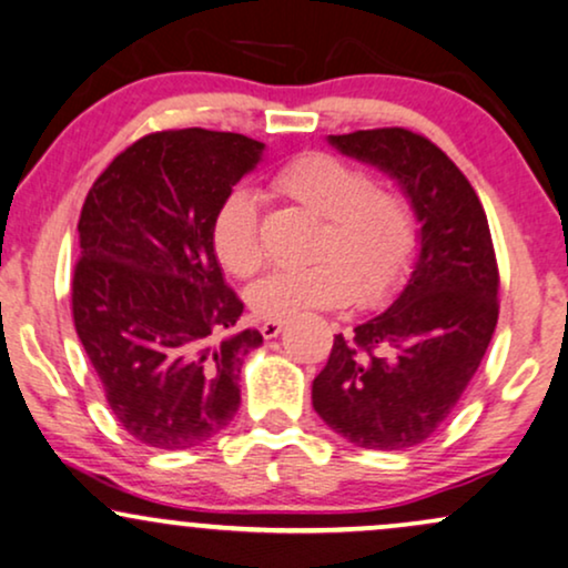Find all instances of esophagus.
<instances>
[{
  "instance_id": "obj_1",
  "label": "esophagus",
  "mask_w": 568,
  "mask_h": 568,
  "mask_svg": "<svg viewBox=\"0 0 568 568\" xmlns=\"http://www.w3.org/2000/svg\"><path fill=\"white\" fill-rule=\"evenodd\" d=\"M262 335H264V341H272V337H277L280 333H283V322H272V320H267V322H262Z\"/></svg>"
}]
</instances>
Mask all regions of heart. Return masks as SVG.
I'll list each match as a JSON object with an SVG mask.
<instances>
[{"mask_svg": "<svg viewBox=\"0 0 568 568\" xmlns=\"http://www.w3.org/2000/svg\"><path fill=\"white\" fill-rule=\"evenodd\" d=\"M272 189L317 214L322 225L312 243L317 260L270 272L251 285L248 304L262 320L285 322L351 298L375 304L406 275L416 251V220L404 193L375 185L367 170L327 152L293 156L275 172ZM212 246L235 277L262 267V214L254 191L233 189L220 201Z\"/></svg>", "mask_w": 568, "mask_h": 568, "instance_id": "1", "label": "heart"}]
</instances>
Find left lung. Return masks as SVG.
<instances>
[{
    "instance_id": "left-lung-1",
    "label": "left lung",
    "mask_w": 568,
    "mask_h": 568,
    "mask_svg": "<svg viewBox=\"0 0 568 568\" xmlns=\"http://www.w3.org/2000/svg\"><path fill=\"white\" fill-rule=\"evenodd\" d=\"M398 183L419 222L404 291L351 335H335L312 404L358 448L406 450L448 419L498 325L490 227L464 172L425 135L375 128L327 139Z\"/></svg>"
}]
</instances>
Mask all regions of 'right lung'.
Listing matches in <instances>:
<instances>
[{"instance_id":"obj_1","label":"right lung","mask_w":568,"mask_h":568,"mask_svg":"<svg viewBox=\"0 0 568 568\" xmlns=\"http://www.w3.org/2000/svg\"><path fill=\"white\" fill-rule=\"evenodd\" d=\"M262 152L241 133H149L85 196L75 333L112 414L149 448L206 443L241 406L243 358L262 333H233L243 304L222 277L212 220Z\"/></svg>"}]
</instances>
